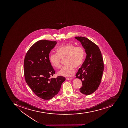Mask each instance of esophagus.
<instances>
[{"label": "esophagus", "instance_id": "1", "mask_svg": "<svg viewBox=\"0 0 128 128\" xmlns=\"http://www.w3.org/2000/svg\"><path fill=\"white\" fill-rule=\"evenodd\" d=\"M73 78H66V80H72Z\"/></svg>", "mask_w": 128, "mask_h": 128}]
</instances>
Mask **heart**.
Instances as JSON below:
<instances>
[{
  "instance_id": "1",
  "label": "heart",
  "mask_w": 128,
  "mask_h": 128,
  "mask_svg": "<svg viewBox=\"0 0 128 128\" xmlns=\"http://www.w3.org/2000/svg\"><path fill=\"white\" fill-rule=\"evenodd\" d=\"M57 54L51 53L49 61L52 66L57 68L61 66V59L65 58L66 65L58 72V75L68 77L72 76L75 67L78 68L82 64L84 57V51L81 46H76L71 43H67L60 46L56 50Z\"/></svg>"
}]
</instances>
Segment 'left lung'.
<instances>
[{"mask_svg":"<svg viewBox=\"0 0 128 128\" xmlns=\"http://www.w3.org/2000/svg\"><path fill=\"white\" fill-rule=\"evenodd\" d=\"M75 38L81 42L86 54L85 61L76 75V78L82 82L80 92L90 95L96 91L101 83L104 67V60L101 51L95 44L84 37Z\"/></svg>","mask_w":128,"mask_h":128,"instance_id":"left-lung-1","label":"left lung"}]
</instances>
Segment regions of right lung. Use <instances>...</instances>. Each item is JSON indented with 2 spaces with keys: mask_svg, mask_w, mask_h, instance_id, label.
Wrapping results in <instances>:
<instances>
[{
  "mask_svg": "<svg viewBox=\"0 0 128 128\" xmlns=\"http://www.w3.org/2000/svg\"><path fill=\"white\" fill-rule=\"evenodd\" d=\"M56 41H38L28 50L24 61L26 82L33 92L45 100L52 99L60 90L65 80L62 76L50 78L55 73L49 61V54L57 44Z\"/></svg>",
  "mask_w": 128,
  "mask_h": 128,
  "instance_id": "1",
  "label": "right lung"
}]
</instances>
